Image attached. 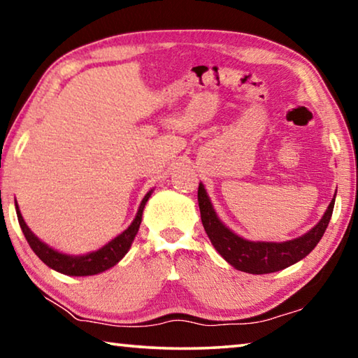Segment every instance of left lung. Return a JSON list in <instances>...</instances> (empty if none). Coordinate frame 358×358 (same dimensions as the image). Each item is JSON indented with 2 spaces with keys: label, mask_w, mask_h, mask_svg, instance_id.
<instances>
[{
  "label": "left lung",
  "mask_w": 358,
  "mask_h": 358,
  "mask_svg": "<svg viewBox=\"0 0 358 358\" xmlns=\"http://www.w3.org/2000/svg\"><path fill=\"white\" fill-rule=\"evenodd\" d=\"M336 197V194H335ZM335 197L331 199L329 208L316 226L310 232L301 235L299 238L289 241H251L245 240L234 234L229 227L224 226L217 217L213 205L202 183H199L197 201L201 208V217L205 232H207L211 245L227 262L240 271L252 275L275 273L282 268L294 265L303 257H306L322 238L327 226L335 207Z\"/></svg>",
  "instance_id": "1"
}]
</instances>
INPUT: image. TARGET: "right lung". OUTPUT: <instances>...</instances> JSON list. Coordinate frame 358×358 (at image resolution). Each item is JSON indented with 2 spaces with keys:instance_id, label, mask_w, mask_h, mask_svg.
Returning <instances> with one entry per match:
<instances>
[{
  "instance_id": "right-lung-1",
  "label": "right lung",
  "mask_w": 358,
  "mask_h": 358,
  "mask_svg": "<svg viewBox=\"0 0 358 358\" xmlns=\"http://www.w3.org/2000/svg\"><path fill=\"white\" fill-rule=\"evenodd\" d=\"M151 192H153V189L145 194L134 221L131 222V226L126 229L124 232H121L118 237H115L112 241H108V243L102 246L101 250L83 254V256H71V254L59 252L48 245H45L44 241H41L31 232V230H29L25 220H23L17 202H15V211H17V217H19L22 232L25 235L28 245L31 246V250L34 251L36 256L42 260V262L55 271H59V273L68 275V276H92L112 268V266L117 265L120 260L124 257V254L129 251L132 241H134L136 235L138 232V227H141L145 203L148 202Z\"/></svg>"
}]
</instances>
